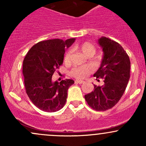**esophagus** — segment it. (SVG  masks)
<instances>
[{
    "label": "esophagus",
    "instance_id": "esophagus-1",
    "mask_svg": "<svg viewBox=\"0 0 146 146\" xmlns=\"http://www.w3.org/2000/svg\"><path fill=\"white\" fill-rule=\"evenodd\" d=\"M84 82L83 80H75V83H78V84H83Z\"/></svg>",
    "mask_w": 146,
    "mask_h": 146
}]
</instances>
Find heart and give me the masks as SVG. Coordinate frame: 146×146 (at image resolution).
<instances>
[{"label": "heart", "instance_id": "1", "mask_svg": "<svg viewBox=\"0 0 146 146\" xmlns=\"http://www.w3.org/2000/svg\"><path fill=\"white\" fill-rule=\"evenodd\" d=\"M75 48L77 49L80 50L84 54L89 57L93 56L95 53V51H96L94 45L91 44L90 42H85L82 43V44L77 45ZM70 57H71V51H68L64 56V61L65 62H69ZM92 70H93V68L89 65L76 66V67H74L71 70V75L76 78L82 79L86 78L87 75H89L92 72Z\"/></svg>", "mask_w": 146, "mask_h": 146}]
</instances>
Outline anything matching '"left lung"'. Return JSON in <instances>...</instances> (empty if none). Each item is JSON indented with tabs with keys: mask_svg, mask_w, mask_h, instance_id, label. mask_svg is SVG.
I'll list each match as a JSON object with an SVG mask.
<instances>
[{
	"mask_svg": "<svg viewBox=\"0 0 146 146\" xmlns=\"http://www.w3.org/2000/svg\"><path fill=\"white\" fill-rule=\"evenodd\" d=\"M99 44L103 48L102 64L94 77L103 79L102 86L94 85V90L84 95L90 108L97 111L112 108L124 93L130 79V61L128 55L117 42L102 37Z\"/></svg>",
	"mask_w": 146,
	"mask_h": 146,
	"instance_id": "obj_1",
	"label": "left lung"
}]
</instances>
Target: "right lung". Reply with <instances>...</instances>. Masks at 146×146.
<instances>
[{"mask_svg":"<svg viewBox=\"0 0 146 146\" xmlns=\"http://www.w3.org/2000/svg\"><path fill=\"white\" fill-rule=\"evenodd\" d=\"M75 38L64 41L52 39L38 42L30 48L23 60V74L26 93L37 108L48 113L63 108L68 88L74 84L70 79L52 82V75L63 64L65 48Z\"/></svg>","mask_w":146,"mask_h":146,"instance_id":"1","label":"right lung"}]
</instances>
